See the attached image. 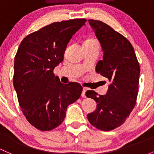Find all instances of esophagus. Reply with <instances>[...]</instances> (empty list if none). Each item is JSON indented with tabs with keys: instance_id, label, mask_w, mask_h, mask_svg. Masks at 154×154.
<instances>
[{
	"instance_id": "obj_1",
	"label": "esophagus",
	"mask_w": 154,
	"mask_h": 154,
	"mask_svg": "<svg viewBox=\"0 0 154 154\" xmlns=\"http://www.w3.org/2000/svg\"><path fill=\"white\" fill-rule=\"evenodd\" d=\"M86 91H87V90L86 89H83V90H82V97H86Z\"/></svg>"
}]
</instances>
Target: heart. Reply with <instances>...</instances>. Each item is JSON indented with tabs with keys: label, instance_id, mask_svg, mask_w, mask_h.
Segmentation results:
<instances>
[{
	"label": "heart",
	"instance_id": "1",
	"mask_svg": "<svg viewBox=\"0 0 154 154\" xmlns=\"http://www.w3.org/2000/svg\"><path fill=\"white\" fill-rule=\"evenodd\" d=\"M92 41H95L94 39H87V40L84 41V42H92Z\"/></svg>",
	"mask_w": 154,
	"mask_h": 154
}]
</instances>
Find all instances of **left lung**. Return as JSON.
<instances>
[{
    "label": "left lung",
    "mask_w": 154,
    "mask_h": 154,
    "mask_svg": "<svg viewBox=\"0 0 154 154\" xmlns=\"http://www.w3.org/2000/svg\"><path fill=\"white\" fill-rule=\"evenodd\" d=\"M103 51L95 70L111 82L105 95L93 90L86 92L97 103L95 112L87 115L91 125L101 131H112L123 125L134 108L140 68L134 50L123 35L109 25L89 20Z\"/></svg>",
    "instance_id": "8db88e82"
}]
</instances>
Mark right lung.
Returning a JSON list of instances; mask_svg holds the SVG:
<instances>
[{"label":"right lung","mask_w":154,"mask_h":154,"mask_svg":"<svg viewBox=\"0 0 154 154\" xmlns=\"http://www.w3.org/2000/svg\"><path fill=\"white\" fill-rule=\"evenodd\" d=\"M87 22L84 18L53 23L26 36L14 58L13 84L18 102L29 123L40 131L61 125L70 103L83 87L61 83L54 69L63 61L67 44Z\"/></svg>","instance_id":"add662e5"}]
</instances>
